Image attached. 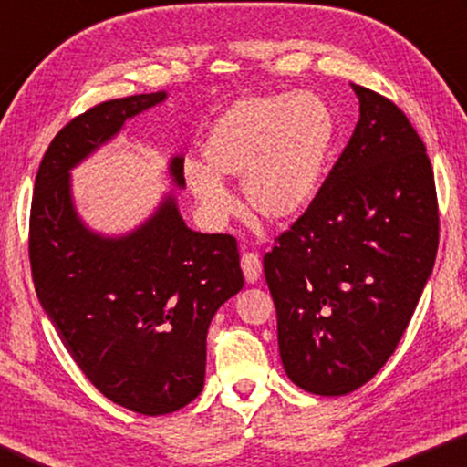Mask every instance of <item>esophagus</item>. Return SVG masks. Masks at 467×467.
<instances>
[{"label":"esophagus","mask_w":467,"mask_h":467,"mask_svg":"<svg viewBox=\"0 0 467 467\" xmlns=\"http://www.w3.org/2000/svg\"><path fill=\"white\" fill-rule=\"evenodd\" d=\"M242 272H244L246 283H257L261 276V259L254 253L242 254Z\"/></svg>","instance_id":"obj_1"}]
</instances>
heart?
<instances>
[{
  "instance_id": "b5f03b06",
  "label": "heart",
  "mask_w": 467,
  "mask_h": 467,
  "mask_svg": "<svg viewBox=\"0 0 467 467\" xmlns=\"http://www.w3.org/2000/svg\"><path fill=\"white\" fill-rule=\"evenodd\" d=\"M336 142V114L315 93L238 99L210 123L202 142L206 165L184 163V181L213 219H225L234 200L223 178H240L246 208L285 225L321 193Z\"/></svg>"
}]
</instances>
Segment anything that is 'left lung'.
<instances>
[{
  "mask_svg": "<svg viewBox=\"0 0 467 467\" xmlns=\"http://www.w3.org/2000/svg\"><path fill=\"white\" fill-rule=\"evenodd\" d=\"M350 87L353 138L315 203L264 257L285 372L329 398L366 385L393 355L438 253L425 144L393 101Z\"/></svg>",
  "mask_w": 467,
  "mask_h": 467,
  "instance_id": "obj_1",
  "label": "left lung"
}]
</instances>
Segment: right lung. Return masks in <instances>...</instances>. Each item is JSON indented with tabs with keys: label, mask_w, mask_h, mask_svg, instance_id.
<instances>
[{
	"label": "right lung",
	"mask_w": 467,
	"mask_h": 467,
	"mask_svg": "<svg viewBox=\"0 0 467 467\" xmlns=\"http://www.w3.org/2000/svg\"><path fill=\"white\" fill-rule=\"evenodd\" d=\"M165 98L110 99L69 120L44 152L29 219L36 293L61 342L108 400L146 417L202 393L210 321L244 286L238 244L187 227L174 193L130 234L95 232L74 206L69 171ZM182 163L168 165L176 189Z\"/></svg>",
	"instance_id": "add662e5"
}]
</instances>
